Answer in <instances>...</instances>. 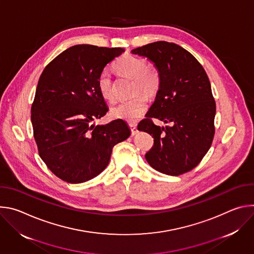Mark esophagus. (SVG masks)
<instances>
[{
  "mask_svg": "<svg viewBox=\"0 0 254 254\" xmlns=\"http://www.w3.org/2000/svg\"><path fill=\"white\" fill-rule=\"evenodd\" d=\"M129 128H130L131 135H134L137 132V128H136V126L134 124H129Z\"/></svg>",
  "mask_w": 254,
  "mask_h": 254,
  "instance_id": "obj_1",
  "label": "esophagus"
}]
</instances>
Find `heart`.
<instances>
[{"mask_svg":"<svg viewBox=\"0 0 254 254\" xmlns=\"http://www.w3.org/2000/svg\"><path fill=\"white\" fill-rule=\"evenodd\" d=\"M114 68L119 75L132 78L134 83L132 87L133 94H136L128 100H124L112 108V116L115 119L127 122H135L146 114L148 110V99L157 95L162 84V74L159 67L154 64H148L141 57L127 54L119 58ZM97 87L101 96L108 100H115V83L111 74L102 71L97 78ZM139 92L143 95H137Z\"/></svg>","mask_w":254,"mask_h":254,"instance_id":"obj_1","label":"heart"}]
</instances>
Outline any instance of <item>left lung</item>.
<instances>
[{"mask_svg":"<svg viewBox=\"0 0 254 254\" xmlns=\"http://www.w3.org/2000/svg\"><path fill=\"white\" fill-rule=\"evenodd\" d=\"M131 52L148 57L162 74L155 102L137 126L154 138L146 160L166 175L187 173L202 161L215 134L216 104L206 71L189 51L175 43L158 41ZM154 118L173 126H156Z\"/></svg>","mask_w":254,"mask_h":254,"instance_id":"left-lung-1","label":"left lung"}]
</instances>
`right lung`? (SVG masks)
Here are the masks:
<instances>
[{
  "label": "right lung",
  "instance_id": "1",
  "mask_svg": "<svg viewBox=\"0 0 254 254\" xmlns=\"http://www.w3.org/2000/svg\"><path fill=\"white\" fill-rule=\"evenodd\" d=\"M125 50L75 45L56 56L40 75L31 106L33 134L40 158L59 179L86 182L110 163L113 149L127 139L123 120L94 126L107 113L97 78Z\"/></svg>",
  "mask_w": 254,
  "mask_h": 254
}]
</instances>
